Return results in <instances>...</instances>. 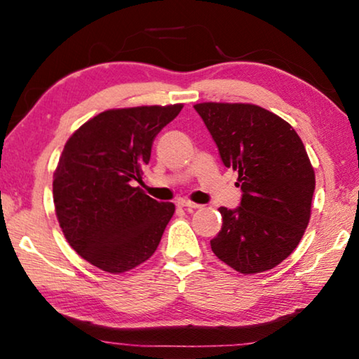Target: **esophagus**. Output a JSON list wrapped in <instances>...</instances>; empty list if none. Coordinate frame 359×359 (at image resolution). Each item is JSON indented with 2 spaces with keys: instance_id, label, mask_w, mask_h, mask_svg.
<instances>
[{
  "instance_id": "obj_1",
  "label": "esophagus",
  "mask_w": 359,
  "mask_h": 359,
  "mask_svg": "<svg viewBox=\"0 0 359 359\" xmlns=\"http://www.w3.org/2000/svg\"><path fill=\"white\" fill-rule=\"evenodd\" d=\"M177 205H179V208H185V209H198V208H201V205H199V204L191 203L190 199H179Z\"/></svg>"
}]
</instances>
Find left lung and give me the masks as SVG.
<instances>
[{"instance_id": "8db88e82", "label": "left lung", "mask_w": 359, "mask_h": 359, "mask_svg": "<svg viewBox=\"0 0 359 359\" xmlns=\"http://www.w3.org/2000/svg\"><path fill=\"white\" fill-rule=\"evenodd\" d=\"M222 161L238 171V209L220 208L223 224L212 252L241 274L269 271L288 258L311 220L315 172L288 121L255 104L194 106Z\"/></svg>"}]
</instances>
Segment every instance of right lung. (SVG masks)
I'll use <instances>...</instances> for the list:
<instances>
[{
	"instance_id": "1",
	"label": "right lung",
	"mask_w": 359,
	"mask_h": 359,
	"mask_svg": "<svg viewBox=\"0 0 359 359\" xmlns=\"http://www.w3.org/2000/svg\"><path fill=\"white\" fill-rule=\"evenodd\" d=\"M182 104L109 109L65 144L53 174V203L66 241L88 263L120 274L155 253L172 203H158L142 180L151 144Z\"/></svg>"
}]
</instances>
